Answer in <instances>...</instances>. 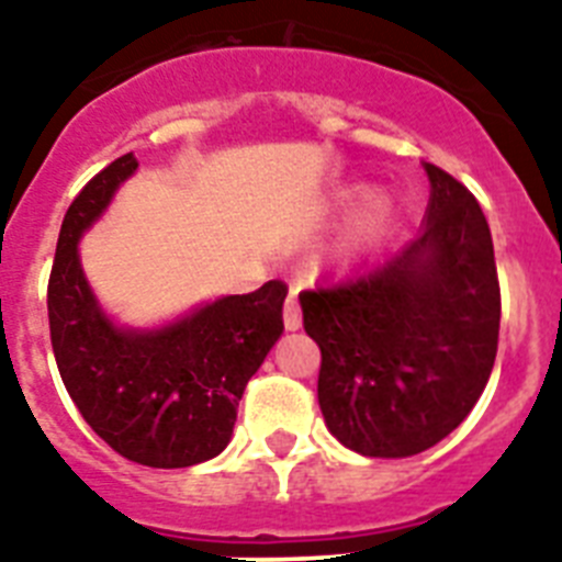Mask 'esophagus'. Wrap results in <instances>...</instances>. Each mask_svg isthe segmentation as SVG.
Segmentation results:
<instances>
[{
  "label": "esophagus",
  "instance_id": "esophagus-1",
  "mask_svg": "<svg viewBox=\"0 0 562 562\" xmlns=\"http://www.w3.org/2000/svg\"><path fill=\"white\" fill-rule=\"evenodd\" d=\"M282 323H285V328H289V331H296V328L303 325V311H300V303H296L294 291L285 296V305H282Z\"/></svg>",
  "mask_w": 562,
  "mask_h": 562
}]
</instances>
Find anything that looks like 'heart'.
Here are the masks:
<instances>
[{
	"instance_id": "heart-1",
	"label": "heart",
	"mask_w": 562,
	"mask_h": 562,
	"mask_svg": "<svg viewBox=\"0 0 562 562\" xmlns=\"http://www.w3.org/2000/svg\"><path fill=\"white\" fill-rule=\"evenodd\" d=\"M385 216H389V202L380 200V196H371L366 202V209L357 214V220L348 228L346 239L339 245V257H353V254H360L362 248H369L371 243L376 239L380 228H383Z\"/></svg>"
}]
</instances>
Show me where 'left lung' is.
Masks as SVG:
<instances>
[{"label":"left lung","mask_w":562,"mask_h":562,"mask_svg":"<svg viewBox=\"0 0 562 562\" xmlns=\"http://www.w3.org/2000/svg\"><path fill=\"white\" fill-rule=\"evenodd\" d=\"M431 196L417 239L383 266L300 294L323 351L325 426L366 457H412L449 437L497 357L499 282L474 193L426 162Z\"/></svg>","instance_id":"left-lung-1"}]
</instances>
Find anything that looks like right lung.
I'll return each instance as SVG.
<instances>
[{"label":"right lung","mask_w":562,"mask_h":562,"mask_svg":"<svg viewBox=\"0 0 562 562\" xmlns=\"http://www.w3.org/2000/svg\"><path fill=\"white\" fill-rule=\"evenodd\" d=\"M136 171L113 159L77 193L63 220L48 280L50 346L85 423L131 463L186 469L228 446L243 391L282 334L289 285L266 282L157 328H116L79 266V237Z\"/></svg>","instance_id":"1"}]
</instances>
